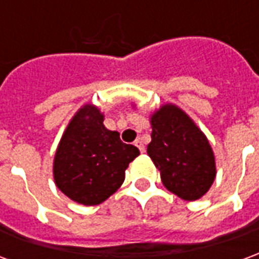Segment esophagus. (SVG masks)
<instances>
[{
  "label": "esophagus",
  "instance_id": "obj_1",
  "mask_svg": "<svg viewBox=\"0 0 259 259\" xmlns=\"http://www.w3.org/2000/svg\"><path fill=\"white\" fill-rule=\"evenodd\" d=\"M135 146L140 150V152L146 151V147H144V144H143V141H141L140 139H137V140L135 141Z\"/></svg>",
  "mask_w": 259,
  "mask_h": 259
}]
</instances>
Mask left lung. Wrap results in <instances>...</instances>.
Here are the masks:
<instances>
[{
    "instance_id": "left-lung-1",
    "label": "left lung",
    "mask_w": 259,
    "mask_h": 259,
    "mask_svg": "<svg viewBox=\"0 0 259 259\" xmlns=\"http://www.w3.org/2000/svg\"><path fill=\"white\" fill-rule=\"evenodd\" d=\"M151 127L147 154L161 172L163 186L186 201L201 198L217 176L215 157L205 135L172 104L152 113Z\"/></svg>"
}]
</instances>
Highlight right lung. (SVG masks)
I'll return each mask as SVG.
<instances>
[{"label":"right lung","mask_w":259,"mask_h":259,"mask_svg":"<svg viewBox=\"0 0 259 259\" xmlns=\"http://www.w3.org/2000/svg\"><path fill=\"white\" fill-rule=\"evenodd\" d=\"M104 115L91 104L80 108L62 135L54 158V180L70 200L101 204L122 186L124 170L139 148L124 144L118 132L104 126Z\"/></svg>","instance_id":"add662e5"}]
</instances>
